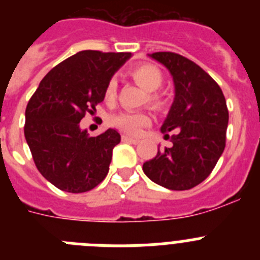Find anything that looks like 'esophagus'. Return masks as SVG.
I'll use <instances>...</instances> for the list:
<instances>
[{
  "label": "esophagus",
  "mask_w": 260,
  "mask_h": 260,
  "mask_svg": "<svg viewBox=\"0 0 260 260\" xmlns=\"http://www.w3.org/2000/svg\"><path fill=\"white\" fill-rule=\"evenodd\" d=\"M122 141L130 142V143H133V144L139 143V139H138V138H133V137H130V135H122Z\"/></svg>",
  "instance_id": "obj_1"
}]
</instances>
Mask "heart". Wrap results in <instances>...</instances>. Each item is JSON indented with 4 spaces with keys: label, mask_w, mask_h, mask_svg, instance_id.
I'll return each instance as SVG.
<instances>
[{
    "label": "heart",
    "mask_w": 260,
    "mask_h": 260,
    "mask_svg": "<svg viewBox=\"0 0 260 260\" xmlns=\"http://www.w3.org/2000/svg\"><path fill=\"white\" fill-rule=\"evenodd\" d=\"M133 79L137 82L142 88L146 91H150L148 95V100L151 104L155 108H160L164 105V100H162L161 95L157 92H152L156 91L158 87L161 86L164 82V75L162 71L155 65L151 63H143V65H138L132 69L130 71ZM117 95V80L116 78H110L108 80L107 87H105L104 96L105 100L108 102H113ZM112 122L114 126L123 130L130 134H138L141 132V128L144 127L146 125L150 123V117L144 113H137V112H123V113L116 114L112 118Z\"/></svg>",
    "instance_id": "1"
}]
</instances>
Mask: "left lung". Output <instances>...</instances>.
<instances>
[{"mask_svg":"<svg viewBox=\"0 0 260 260\" xmlns=\"http://www.w3.org/2000/svg\"><path fill=\"white\" fill-rule=\"evenodd\" d=\"M150 57L173 77L174 100L161 126L173 146L158 148L143 172L169 190L192 189L210 176L225 148L229 113L224 93L201 66L181 54L156 52Z\"/></svg>","mask_w":260,"mask_h":260,"instance_id":"8db88e82","label":"left lung"}]
</instances>
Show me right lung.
Masks as SVG:
<instances>
[{
  "label": "right lung",
  "mask_w": 260,
  "mask_h": 260,
  "mask_svg": "<svg viewBox=\"0 0 260 260\" xmlns=\"http://www.w3.org/2000/svg\"><path fill=\"white\" fill-rule=\"evenodd\" d=\"M130 57L132 53L78 52L53 68L29 99L27 144L38 171L62 191H89L107 177L121 135L108 128L89 137L79 122L86 113H95L108 80Z\"/></svg>",
  "instance_id": "1"
}]
</instances>
